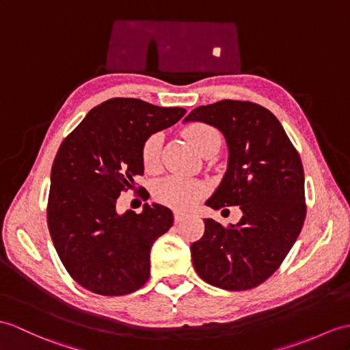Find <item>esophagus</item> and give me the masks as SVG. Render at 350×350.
Here are the masks:
<instances>
[{
    "mask_svg": "<svg viewBox=\"0 0 350 350\" xmlns=\"http://www.w3.org/2000/svg\"><path fill=\"white\" fill-rule=\"evenodd\" d=\"M185 219V215L183 213H180V212H174V222L176 224H180L182 221Z\"/></svg>",
    "mask_w": 350,
    "mask_h": 350,
    "instance_id": "esophagus-1",
    "label": "esophagus"
}]
</instances>
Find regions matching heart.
<instances>
[{
    "label": "heart",
    "mask_w": 350,
    "mask_h": 350,
    "mask_svg": "<svg viewBox=\"0 0 350 350\" xmlns=\"http://www.w3.org/2000/svg\"><path fill=\"white\" fill-rule=\"evenodd\" d=\"M183 137L189 142L192 148L202 155L213 143L221 142L217 129L202 122H192L183 128ZM162 138L159 134H152L144 140L142 146V162L146 170H155L159 161ZM204 192L202 183L180 176H168L157 182L153 195L157 201L177 210H188Z\"/></svg>",
    "instance_id": "b5f03b06"
}]
</instances>
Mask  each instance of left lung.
I'll list each match as a JSON object with an SVG mask.
<instances>
[{
  "label": "left lung",
  "instance_id": "left-lung-1",
  "mask_svg": "<svg viewBox=\"0 0 350 350\" xmlns=\"http://www.w3.org/2000/svg\"><path fill=\"white\" fill-rule=\"evenodd\" d=\"M225 135L228 168L206 202L215 210L240 206L237 225L204 219V235L191 246L200 278L216 288L246 291L278 270L306 219L304 170L294 144L270 110L250 101L222 100L193 109Z\"/></svg>",
  "mask_w": 350,
  "mask_h": 350
}]
</instances>
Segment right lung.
<instances>
[{"label":"right lung","instance_id":"1","mask_svg":"<svg viewBox=\"0 0 350 350\" xmlns=\"http://www.w3.org/2000/svg\"><path fill=\"white\" fill-rule=\"evenodd\" d=\"M185 113L137 98H111L64 138L52 165L47 226L61 262L80 286L119 297L149 280L150 249L172 228V210L144 204L142 213L118 215L116 201L134 188L135 176H143L146 138Z\"/></svg>","mask_w":350,"mask_h":350}]
</instances>
